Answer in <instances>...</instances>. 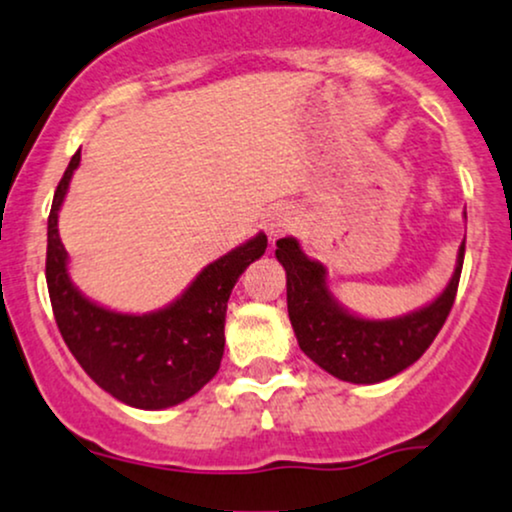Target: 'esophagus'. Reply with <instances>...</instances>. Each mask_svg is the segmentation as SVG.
I'll return each instance as SVG.
<instances>
[{
	"mask_svg": "<svg viewBox=\"0 0 512 512\" xmlns=\"http://www.w3.org/2000/svg\"><path fill=\"white\" fill-rule=\"evenodd\" d=\"M297 227V213L290 206H275L266 215V232L270 237H282V234L292 232Z\"/></svg>",
	"mask_w": 512,
	"mask_h": 512,
	"instance_id": "1",
	"label": "esophagus"
}]
</instances>
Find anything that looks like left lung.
<instances>
[{"instance_id":"left-lung-1","label":"left lung","mask_w":512,"mask_h":512,"mask_svg":"<svg viewBox=\"0 0 512 512\" xmlns=\"http://www.w3.org/2000/svg\"><path fill=\"white\" fill-rule=\"evenodd\" d=\"M275 256L285 266L287 311L306 357L340 381L381 383L417 362L446 323L458 294L465 242L441 297L390 321H366L340 309L326 287V268L306 258L297 239H278Z\"/></svg>"}]
</instances>
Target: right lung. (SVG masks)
Masks as SVG:
<instances>
[{"mask_svg": "<svg viewBox=\"0 0 512 512\" xmlns=\"http://www.w3.org/2000/svg\"><path fill=\"white\" fill-rule=\"evenodd\" d=\"M81 160L71 158L59 179L47 218V292L59 333L81 369L112 398L141 410H165L196 395L218 374L225 352L227 299L268 239H254L210 263L177 302L155 314H114L88 302L66 275V251L57 215Z\"/></svg>", "mask_w": 512, "mask_h": 512, "instance_id": "right-lung-1", "label": "right lung"}]
</instances>
